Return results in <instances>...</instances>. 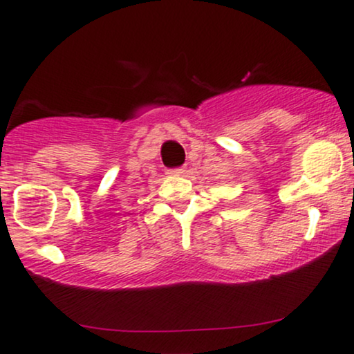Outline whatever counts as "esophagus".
<instances>
[{
  "label": "esophagus",
  "instance_id": "obj_1",
  "mask_svg": "<svg viewBox=\"0 0 354 354\" xmlns=\"http://www.w3.org/2000/svg\"><path fill=\"white\" fill-rule=\"evenodd\" d=\"M185 173H186V166H181V168L171 169V174H185Z\"/></svg>",
  "mask_w": 354,
  "mask_h": 354
}]
</instances>
